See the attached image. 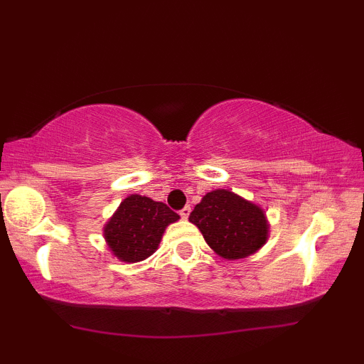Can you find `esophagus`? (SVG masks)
Returning <instances> with one entry per match:
<instances>
[{
    "mask_svg": "<svg viewBox=\"0 0 364 364\" xmlns=\"http://www.w3.org/2000/svg\"><path fill=\"white\" fill-rule=\"evenodd\" d=\"M191 210H192V208H191V207H188V205H187V207H183V208H182V210H181V212H178V215H181L182 218H187L188 215H191Z\"/></svg>",
    "mask_w": 364,
    "mask_h": 364,
    "instance_id": "esophagus-1",
    "label": "esophagus"
}]
</instances>
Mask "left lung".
Wrapping results in <instances>:
<instances>
[{
	"mask_svg": "<svg viewBox=\"0 0 364 364\" xmlns=\"http://www.w3.org/2000/svg\"><path fill=\"white\" fill-rule=\"evenodd\" d=\"M188 220L198 227L208 247L228 260L252 255L268 237L262 208L220 188L208 192Z\"/></svg>",
	"mask_w": 364,
	"mask_h": 364,
	"instance_id": "obj_1",
	"label": "left lung"
}]
</instances>
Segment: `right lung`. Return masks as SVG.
Here are the masks:
<instances>
[{"instance_id": "obj_1", "label": "right lung", "mask_w": 364, "mask_h": 364, "mask_svg": "<svg viewBox=\"0 0 364 364\" xmlns=\"http://www.w3.org/2000/svg\"><path fill=\"white\" fill-rule=\"evenodd\" d=\"M176 220L178 215L166 203L129 196L104 228V237L122 262H141L157 250L166 227Z\"/></svg>"}]
</instances>
